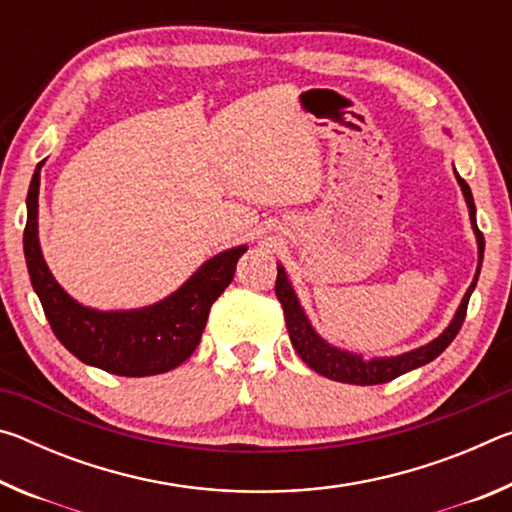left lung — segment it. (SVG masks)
Segmentation results:
<instances>
[{"label": "left lung", "mask_w": 512, "mask_h": 512, "mask_svg": "<svg viewBox=\"0 0 512 512\" xmlns=\"http://www.w3.org/2000/svg\"><path fill=\"white\" fill-rule=\"evenodd\" d=\"M454 176L458 180V185H461L467 210H470V223H472V230L476 237V248H479V264H476L474 280L470 287H467L454 318L449 320V325L436 336V339L420 345V348L395 354V357H370V359H363V354H357V352L336 348V345L325 341L323 336L316 332L314 325H311L309 316L305 314V309H302V305H300L298 293L293 291V284L289 282L287 271H284L282 264H277L275 296L282 302L291 345H293V350L298 352V357L305 361L311 370H316L318 375L334 379V381H343V384H357V386L386 384V381L400 377V375H404V372L415 370V368L424 366V363L433 361L438 354H443V350L449 343L454 341V336L458 334V329H461L463 320H465L467 302H470V296L476 287V280H479L481 264H483V248H485L481 230L476 228V207H474L470 185H467L465 180L458 176L456 169H454Z\"/></svg>", "instance_id": "1"}]
</instances>
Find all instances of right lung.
<instances>
[{"label":"right lung","instance_id":"right-lung-1","mask_svg":"<svg viewBox=\"0 0 512 512\" xmlns=\"http://www.w3.org/2000/svg\"><path fill=\"white\" fill-rule=\"evenodd\" d=\"M45 162H38L27 194L24 259L56 339L76 359L121 377L160 375L180 366L201 343L210 307L232 282L248 246L221 250L198 266L183 287L153 305L110 311L85 307L56 282L40 248L38 194Z\"/></svg>","mask_w":512,"mask_h":512}]
</instances>
